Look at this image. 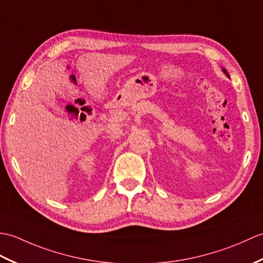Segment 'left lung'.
<instances>
[{
  "label": "left lung",
  "mask_w": 263,
  "mask_h": 263,
  "mask_svg": "<svg viewBox=\"0 0 263 263\" xmlns=\"http://www.w3.org/2000/svg\"><path fill=\"white\" fill-rule=\"evenodd\" d=\"M223 72L226 74V77H227V78H230V75H229V73H227V71H226L225 68H223Z\"/></svg>",
  "instance_id": "left-lung-1"
}]
</instances>
